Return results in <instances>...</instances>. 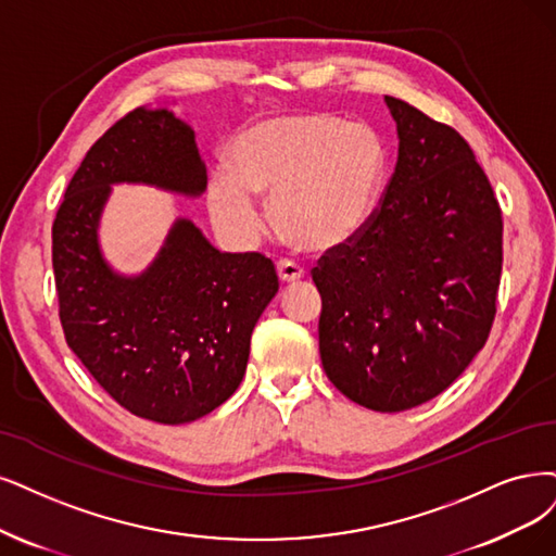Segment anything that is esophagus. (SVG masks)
<instances>
[{
    "instance_id": "esophagus-1",
    "label": "esophagus",
    "mask_w": 556,
    "mask_h": 556,
    "mask_svg": "<svg viewBox=\"0 0 556 556\" xmlns=\"http://www.w3.org/2000/svg\"><path fill=\"white\" fill-rule=\"evenodd\" d=\"M277 275H279V281L283 286H291V283L304 279V270L293 261H279L277 263Z\"/></svg>"
}]
</instances>
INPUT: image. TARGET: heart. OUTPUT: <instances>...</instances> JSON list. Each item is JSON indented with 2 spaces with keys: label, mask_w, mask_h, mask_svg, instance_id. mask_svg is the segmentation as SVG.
<instances>
[{
  "label": "heart",
  "mask_w": 556,
  "mask_h": 556,
  "mask_svg": "<svg viewBox=\"0 0 556 556\" xmlns=\"http://www.w3.org/2000/svg\"><path fill=\"white\" fill-rule=\"evenodd\" d=\"M387 174L380 135L366 123L323 112L254 123L231 143L229 172L208 180V211L238 242L261 231L252 194L270 197L277 231L302 250L353 240L371 219Z\"/></svg>",
  "instance_id": "1"
}]
</instances>
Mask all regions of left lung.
Returning <instances> with one entry per match:
<instances>
[{
    "label": "left lung",
    "mask_w": 556,
    "mask_h": 556,
    "mask_svg": "<svg viewBox=\"0 0 556 556\" xmlns=\"http://www.w3.org/2000/svg\"><path fill=\"white\" fill-rule=\"evenodd\" d=\"M399 160L364 229L312 270L323 368L343 396L403 413L442 394L497 314L502 208L469 143L384 96Z\"/></svg>",
    "instance_id": "8db88e82"
}]
</instances>
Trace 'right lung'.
Listing matches in <instances>:
<instances>
[{
  "instance_id": "add662e5",
  "label": "right lung",
  "mask_w": 556,
  "mask_h": 556,
  "mask_svg": "<svg viewBox=\"0 0 556 556\" xmlns=\"http://www.w3.org/2000/svg\"><path fill=\"white\" fill-rule=\"evenodd\" d=\"M114 182L199 197L205 164L194 132L169 110L137 108L81 160L52 224L59 320L71 351L128 413L188 424L242 382L254 325L279 279L258 252L226 254L176 219L139 277L102 258L98 222Z\"/></svg>"
}]
</instances>
